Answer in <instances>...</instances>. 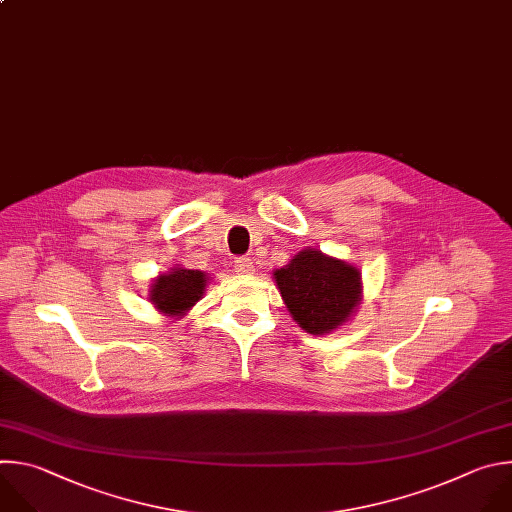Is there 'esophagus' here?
<instances>
[{"label": "esophagus", "instance_id": "obj_1", "mask_svg": "<svg viewBox=\"0 0 512 512\" xmlns=\"http://www.w3.org/2000/svg\"><path fill=\"white\" fill-rule=\"evenodd\" d=\"M234 268H236V272H238V274H244V276L254 274V262H252V258H246V256L236 258Z\"/></svg>", "mask_w": 512, "mask_h": 512}]
</instances>
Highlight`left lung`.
I'll list each match as a JSON object with an SVG mask.
<instances>
[{"label":"left lung","mask_w":512,"mask_h":512,"mask_svg":"<svg viewBox=\"0 0 512 512\" xmlns=\"http://www.w3.org/2000/svg\"><path fill=\"white\" fill-rule=\"evenodd\" d=\"M288 313L300 329L325 335L339 329L361 302V272L321 250H302L274 272Z\"/></svg>","instance_id":"left-lung-1"}]
</instances>
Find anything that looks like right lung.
Here are the masks:
<instances>
[{"label": "right lung", "instance_id": "obj_1", "mask_svg": "<svg viewBox=\"0 0 512 512\" xmlns=\"http://www.w3.org/2000/svg\"><path fill=\"white\" fill-rule=\"evenodd\" d=\"M208 274L201 270L171 268L167 274H159L149 290V300L155 309L167 317H183L191 306L203 296L208 284Z\"/></svg>", "mask_w": 512, "mask_h": 512}]
</instances>
